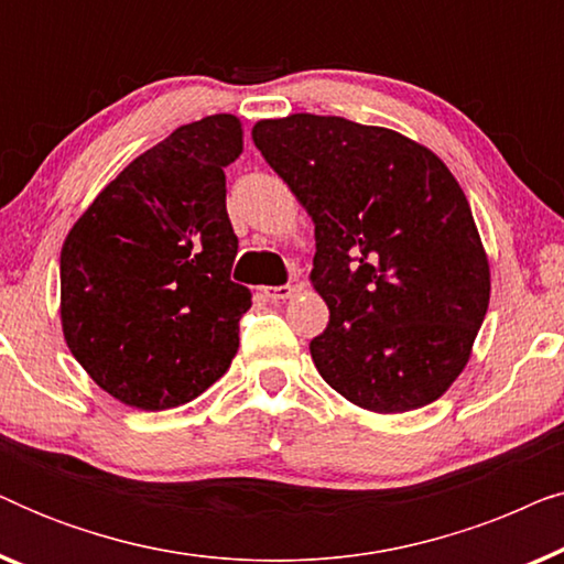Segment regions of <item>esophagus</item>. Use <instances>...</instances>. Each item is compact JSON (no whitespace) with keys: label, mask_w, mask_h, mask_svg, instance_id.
<instances>
[{"label":"esophagus","mask_w":564,"mask_h":564,"mask_svg":"<svg viewBox=\"0 0 564 564\" xmlns=\"http://www.w3.org/2000/svg\"><path fill=\"white\" fill-rule=\"evenodd\" d=\"M292 292H295V288H292V284H280V288H264V295L269 300H274V303L292 297Z\"/></svg>","instance_id":"esophagus-1"}]
</instances>
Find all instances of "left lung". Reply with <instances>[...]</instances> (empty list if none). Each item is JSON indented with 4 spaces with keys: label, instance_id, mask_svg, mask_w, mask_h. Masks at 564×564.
<instances>
[{
    "label": "left lung",
    "instance_id": "obj_1",
    "mask_svg": "<svg viewBox=\"0 0 564 564\" xmlns=\"http://www.w3.org/2000/svg\"><path fill=\"white\" fill-rule=\"evenodd\" d=\"M315 223L311 280L330 318L311 341L354 405L403 413L457 380L482 326L490 272L444 161L388 128L290 115L251 130Z\"/></svg>",
    "mask_w": 564,
    "mask_h": 564
}]
</instances>
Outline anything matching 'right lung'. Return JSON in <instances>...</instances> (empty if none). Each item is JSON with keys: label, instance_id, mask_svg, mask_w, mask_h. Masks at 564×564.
<instances>
[{"label": "right lung", "instance_id": "obj_1", "mask_svg": "<svg viewBox=\"0 0 564 564\" xmlns=\"http://www.w3.org/2000/svg\"><path fill=\"white\" fill-rule=\"evenodd\" d=\"M241 143L234 115L176 128L122 169L66 236V344L120 403L184 405L236 357L251 292L230 280L238 238L223 169Z\"/></svg>", "mask_w": 564, "mask_h": 564}]
</instances>
